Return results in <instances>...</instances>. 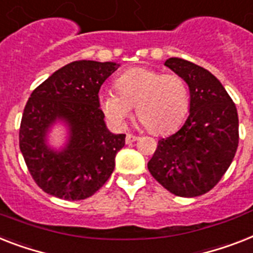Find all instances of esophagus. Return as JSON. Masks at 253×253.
Wrapping results in <instances>:
<instances>
[{
    "mask_svg": "<svg viewBox=\"0 0 253 253\" xmlns=\"http://www.w3.org/2000/svg\"><path fill=\"white\" fill-rule=\"evenodd\" d=\"M139 137L135 136V135H131V133H127L126 135V144H131L133 141H136Z\"/></svg>",
    "mask_w": 253,
    "mask_h": 253,
    "instance_id": "1",
    "label": "esophagus"
}]
</instances>
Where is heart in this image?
<instances>
[{"label": "heart", "mask_w": 253, "mask_h": 253, "mask_svg": "<svg viewBox=\"0 0 253 253\" xmlns=\"http://www.w3.org/2000/svg\"><path fill=\"white\" fill-rule=\"evenodd\" d=\"M116 91H104L98 101L104 114L117 128H123L136 106L144 127L157 135L173 132L184 120L190 92L183 78L159 70L135 67L116 82Z\"/></svg>", "instance_id": "1"}]
</instances>
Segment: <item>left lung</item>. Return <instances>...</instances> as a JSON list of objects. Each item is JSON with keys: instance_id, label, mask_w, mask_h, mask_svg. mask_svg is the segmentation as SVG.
I'll use <instances>...</instances> for the list:
<instances>
[{"instance_id": "left-lung-1", "label": "left lung", "mask_w": 253, "mask_h": 253, "mask_svg": "<svg viewBox=\"0 0 253 253\" xmlns=\"http://www.w3.org/2000/svg\"><path fill=\"white\" fill-rule=\"evenodd\" d=\"M165 66L188 85L190 114L180 130L159 140L148 170L171 194L195 198L212 190L229 169L239 143L238 112L208 70L175 57Z\"/></svg>"}]
</instances>
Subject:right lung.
<instances>
[{"label":"right lung","mask_w":253,"mask_h":253,"mask_svg":"<svg viewBox=\"0 0 253 253\" xmlns=\"http://www.w3.org/2000/svg\"><path fill=\"white\" fill-rule=\"evenodd\" d=\"M120 66L75 61L57 70L31 93L20 122L19 147L31 175L46 194L83 200L112 175L126 135L108 130L98 92ZM57 123L68 131L61 148L48 144Z\"/></svg>","instance_id":"add662e5"}]
</instances>
